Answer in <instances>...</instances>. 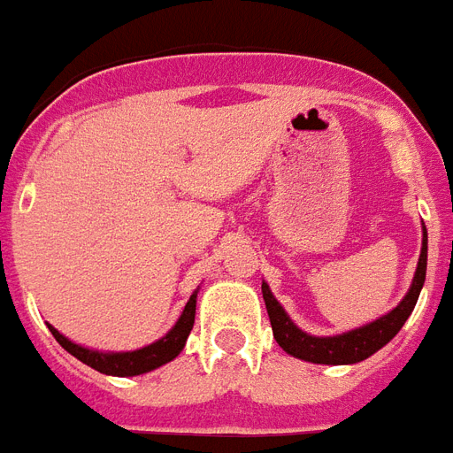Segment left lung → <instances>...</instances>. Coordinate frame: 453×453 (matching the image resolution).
<instances>
[{
    "instance_id": "8db88e82",
    "label": "left lung",
    "mask_w": 453,
    "mask_h": 453,
    "mask_svg": "<svg viewBox=\"0 0 453 453\" xmlns=\"http://www.w3.org/2000/svg\"><path fill=\"white\" fill-rule=\"evenodd\" d=\"M426 257H428V237L426 227H424V239H421V253L417 262V272H414L412 285H410L408 295L403 297L396 309L389 311L387 315L378 320L368 322V325L352 329V332L336 334V336H311L302 332L290 315L285 313L283 306L276 302V297L269 290V285L262 280V297L267 306L269 322H272V332L276 343L288 352V355L303 359V362L313 364H329V366H343V364H357L375 355L380 348H385L391 338L401 332V326L414 311V303L419 299V292L426 280Z\"/></svg>"
}]
</instances>
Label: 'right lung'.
<instances>
[{
  "label": "right lung",
  "mask_w": 453,
  "mask_h": 453,
  "mask_svg": "<svg viewBox=\"0 0 453 453\" xmlns=\"http://www.w3.org/2000/svg\"><path fill=\"white\" fill-rule=\"evenodd\" d=\"M196 299L197 290L193 292L191 299L186 302L184 311H181L180 320L174 322V326L163 338H158L156 343L144 345L140 349H133V352H98V349L82 348V345L68 341L64 334H59L52 325H48V329L52 332V336L57 338V343L62 345L66 352L80 359L82 364L91 366L98 373L105 375H117V378H131V375H142L150 373L154 368L163 366V364L173 362L174 357L180 355L186 345V338L191 334L193 322H196Z\"/></svg>",
  "instance_id": "obj_1"
}]
</instances>
